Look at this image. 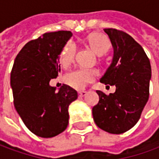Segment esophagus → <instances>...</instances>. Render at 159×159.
Masks as SVG:
<instances>
[{
	"instance_id": "obj_1",
	"label": "esophagus",
	"mask_w": 159,
	"mask_h": 159,
	"mask_svg": "<svg viewBox=\"0 0 159 159\" xmlns=\"http://www.w3.org/2000/svg\"><path fill=\"white\" fill-rule=\"evenodd\" d=\"M86 94H87V92L84 91V90H83V91H79V92H78V95H79V97H81V98H82V97H84Z\"/></svg>"
}]
</instances>
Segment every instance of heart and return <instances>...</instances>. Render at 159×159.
<instances>
[{
	"label": "heart",
	"instance_id": "b5f03b06",
	"mask_svg": "<svg viewBox=\"0 0 159 159\" xmlns=\"http://www.w3.org/2000/svg\"><path fill=\"white\" fill-rule=\"evenodd\" d=\"M87 42L91 49L98 55H102L108 51L110 48V41L105 35L101 33H92L87 37ZM75 57V46L71 41L66 43L62 47L60 54V62L63 68L67 69L74 62ZM97 75L95 69H80L69 72L65 76V82L70 87L82 90L85 85L92 82Z\"/></svg>",
	"mask_w": 159,
	"mask_h": 159
}]
</instances>
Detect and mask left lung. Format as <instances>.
Segmentation results:
<instances>
[{"mask_svg":"<svg viewBox=\"0 0 159 159\" xmlns=\"http://www.w3.org/2000/svg\"><path fill=\"white\" fill-rule=\"evenodd\" d=\"M104 30L114 54L100 82L115 85L116 90L109 95L97 90L99 101L92 108V115L99 129L122 134L137 123L149 99L151 62L143 48L128 33L112 28Z\"/></svg>","mask_w":159,"mask_h":159,"instance_id":"left-lung-1","label":"left lung"}]
</instances>
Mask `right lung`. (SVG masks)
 Wrapping results in <instances>:
<instances>
[{"label":"right lung","mask_w":159,"mask_h":159,"mask_svg":"<svg viewBox=\"0 0 159 159\" xmlns=\"http://www.w3.org/2000/svg\"><path fill=\"white\" fill-rule=\"evenodd\" d=\"M71 36L69 30H58L26 43L10 73L15 108L27 129L40 137H53L67 129L69 106L77 98L69 85L59 91L49 85L61 71L59 57Z\"/></svg>","instance_id":"obj_1"}]
</instances>
